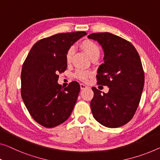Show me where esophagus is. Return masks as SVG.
<instances>
[{"instance_id":"1","label":"esophagus","mask_w":160,"mask_h":160,"mask_svg":"<svg viewBox=\"0 0 160 160\" xmlns=\"http://www.w3.org/2000/svg\"><path fill=\"white\" fill-rule=\"evenodd\" d=\"M80 88H81V89H82V90L85 89V88H88V86H87L86 85L83 84V83H80Z\"/></svg>"}]
</instances>
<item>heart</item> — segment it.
<instances>
[{"instance_id":"heart-1","label":"heart","mask_w":160,"mask_h":160,"mask_svg":"<svg viewBox=\"0 0 160 160\" xmlns=\"http://www.w3.org/2000/svg\"><path fill=\"white\" fill-rule=\"evenodd\" d=\"M81 47L86 52L87 54L91 59L93 58H98L100 55V49L95 42L90 40H85L81 43ZM74 54V48L72 47L68 49L65 54V60L68 64L71 63ZM92 75V72L90 70H85L78 69L74 73V77L82 81H86L88 78Z\"/></svg>"}]
</instances>
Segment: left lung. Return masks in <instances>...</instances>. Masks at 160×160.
Returning a JSON list of instances; mask_svg holds the SVG:
<instances>
[{
  "label": "left lung",
  "instance_id": "obj_1",
  "mask_svg": "<svg viewBox=\"0 0 160 160\" xmlns=\"http://www.w3.org/2000/svg\"><path fill=\"white\" fill-rule=\"evenodd\" d=\"M88 37L103 49L104 63L98 70L97 83L109 88L108 93L103 94L92 88V115L106 127H120L133 118L141 99L144 73L140 57L132 43L111 33H93Z\"/></svg>",
  "mask_w": 160,
  "mask_h": 160
}]
</instances>
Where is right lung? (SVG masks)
<instances>
[{"instance_id": "obj_1", "label": "right lung", "mask_w": 160, "mask_h": 160, "mask_svg": "<svg viewBox=\"0 0 160 160\" xmlns=\"http://www.w3.org/2000/svg\"><path fill=\"white\" fill-rule=\"evenodd\" d=\"M85 32L61 33L36 42L23 64L21 94L30 115L47 128L58 126L69 118L80 90L72 81L64 88L57 83L59 74L68 66L65 54Z\"/></svg>"}]
</instances>
